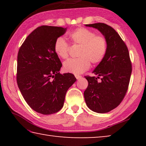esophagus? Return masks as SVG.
Instances as JSON below:
<instances>
[{
    "instance_id": "esophagus-1",
    "label": "esophagus",
    "mask_w": 146,
    "mask_h": 146,
    "mask_svg": "<svg viewBox=\"0 0 146 146\" xmlns=\"http://www.w3.org/2000/svg\"><path fill=\"white\" fill-rule=\"evenodd\" d=\"M75 77H76V79H77V80H78V79H80V78H82V76H81L80 75H75Z\"/></svg>"
}]
</instances>
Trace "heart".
Wrapping results in <instances>:
<instances>
[{
  "instance_id": "b5f03b06",
  "label": "heart",
  "mask_w": 146,
  "mask_h": 146,
  "mask_svg": "<svg viewBox=\"0 0 146 146\" xmlns=\"http://www.w3.org/2000/svg\"><path fill=\"white\" fill-rule=\"evenodd\" d=\"M73 43L80 45L77 58H70L64 62L66 72L80 74L90 67V62L93 64L100 63L106 55L108 42L105 36L96 35L95 32L85 28L76 29L69 35ZM70 46L65 39L58 37L54 43V51L59 57L68 58Z\"/></svg>"
}]
</instances>
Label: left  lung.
I'll use <instances>...</instances> for the list:
<instances>
[{"instance_id":"left-lung-1","label":"left lung","mask_w":146,"mask_h":146,"mask_svg":"<svg viewBox=\"0 0 146 146\" xmlns=\"http://www.w3.org/2000/svg\"><path fill=\"white\" fill-rule=\"evenodd\" d=\"M86 26L97 29L105 36L108 50L104 60L93 71L97 76H85L88 81L84 93L85 101L93 111L108 113L120 104L127 93L132 71L129 51L112 27L104 23Z\"/></svg>"}]
</instances>
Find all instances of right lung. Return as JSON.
<instances>
[{"label":"right lung","mask_w":146,"mask_h":146,"mask_svg":"<svg viewBox=\"0 0 146 146\" xmlns=\"http://www.w3.org/2000/svg\"><path fill=\"white\" fill-rule=\"evenodd\" d=\"M67 29L42 26L29 35L17 56V82L24 100L31 109L51 115L62 108L66 92L76 78L60 73L62 63L54 51L56 38Z\"/></svg>","instance_id":"add662e5"}]
</instances>
